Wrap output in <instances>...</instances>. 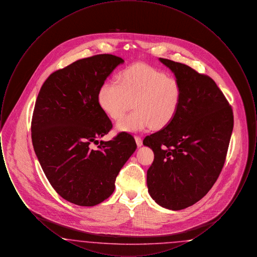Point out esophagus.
<instances>
[{
    "instance_id": "1",
    "label": "esophagus",
    "mask_w": 257,
    "mask_h": 257,
    "mask_svg": "<svg viewBox=\"0 0 257 257\" xmlns=\"http://www.w3.org/2000/svg\"><path fill=\"white\" fill-rule=\"evenodd\" d=\"M135 140H136V143H137L138 147H140L143 146V140L140 136H135Z\"/></svg>"
}]
</instances>
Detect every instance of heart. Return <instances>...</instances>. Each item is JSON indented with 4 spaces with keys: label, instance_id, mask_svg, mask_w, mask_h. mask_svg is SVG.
<instances>
[{
    "label": "heart",
    "instance_id": "obj_1",
    "mask_svg": "<svg viewBox=\"0 0 257 257\" xmlns=\"http://www.w3.org/2000/svg\"><path fill=\"white\" fill-rule=\"evenodd\" d=\"M119 81H105L97 94L100 108L114 120L120 119L135 102L136 110L117 123L119 131L140 132L150 126L160 130L177 115L183 89L176 77L146 63H135L123 69Z\"/></svg>",
    "mask_w": 257,
    "mask_h": 257
}]
</instances>
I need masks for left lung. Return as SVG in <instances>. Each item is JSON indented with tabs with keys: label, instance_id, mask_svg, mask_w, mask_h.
<instances>
[{
	"label": "left lung",
	"instance_id": "obj_1",
	"mask_svg": "<svg viewBox=\"0 0 257 257\" xmlns=\"http://www.w3.org/2000/svg\"><path fill=\"white\" fill-rule=\"evenodd\" d=\"M160 61L180 81L183 96L175 118L144 140L154 152L147 187L162 207L182 210L205 196L220 175L232 134V108L207 75L180 62Z\"/></svg>",
	"mask_w": 257,
	"mask_h": 257
}]
</instances>
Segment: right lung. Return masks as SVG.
Here are the masks:
<instances>
[{
    "label": "right lung",
    "mask_w": 257,
    "mask_h": 257,
    "mask_svg": "<svg viewBox=\"0 0 257 257\" xmlns=\"http://www.w3.org/2000/svg\"><path fill=\"white\" fill-rule=\"evenodd\" d=\"M123 62L110 54L76 61L51 74L37 95L31 126L35 152L55 191L76 205L94 206L107 199L137 148L126 132L90 147L112 128L99 106L98 90Z\"/></svg>",
    "instance_id": "add662e5"
}]
</instances>
